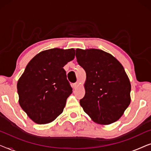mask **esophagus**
<instances>
[{"label": "esophagus", "mask_w": 151, "mask_h": 151, "mask_svg": "<svg viewBox=\"0 0 151 151\" xmlns=\"http://www.w3.org/2000/svg\"><path fill=\"white\" fill-rule=\"evenodd\" d=\"M78 84V82H76V83H73V88H76V87H77Z\"/></svg>", "instance_id": "1"}]
</instances>
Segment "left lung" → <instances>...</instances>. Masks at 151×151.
I'll list each match as a JSON object with an SVG mask.
<instances>
[{"label":"left lung","instance_id":"8db88e82","mask_svg":"<svg viewBox=\"0 0 151 151\" xmlns=\"http://www.w3.org/2000/svg\"><path fill=\"white\" fill-rule=\"evenodd\" d=\"M76 56L86 72L84 112L97 123L110 124L120 118L131 102V83L117 60L100 49H77Z\"/></svg>","mask_w":151,"mask_h":151}]
</instances>
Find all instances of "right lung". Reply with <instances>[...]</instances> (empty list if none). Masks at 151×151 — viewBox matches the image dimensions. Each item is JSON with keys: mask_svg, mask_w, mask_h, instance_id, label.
Returning <instances> with one entry per match:
<instances>
[{"mask_svg": "<svg viewBox=\"0 0 151 151\" xmlns=\"http://www.w3.org/2000/svg\"><path fill=\"white\" fill-rule=\"evenodd\" d=\"M74 57L73 49H51L39 53L27 65L17 84L19 104L36 123H49L63 113L72 93L63 67Z\"/></svg>", "mask_w": 151, "mask_h": 151, "instance_id": "1", "label": "right lung"}]
</instances>
